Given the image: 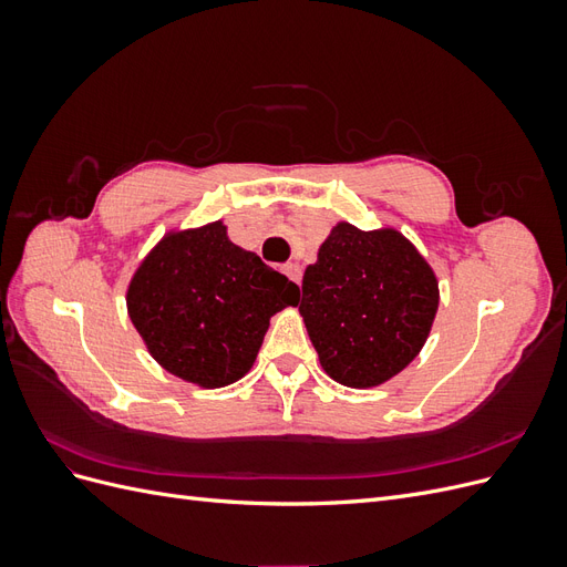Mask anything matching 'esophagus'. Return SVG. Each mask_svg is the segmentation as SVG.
I'll list each match as a JSON object with an SVG mask.
<instances>
[{
	"mask_svg": "<svg viewBox=\"0 0 567 567\" xmlns=\"http://www.w3.org/2000/svg\"><path fill=\"white\" fill-rule=\"evenodd\" d=\"M284 274H286L288 279H293L296 284H300L302 271H300V265H298V262H288V265H284Z\"/></svg>",
	"mask_w": 567,
	"mask_h": 567,
	"instance_id": "34e87169",
	"label": "esophagus"
}]
</instances>
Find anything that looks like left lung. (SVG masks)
Here are the masks:
<instances>
[{
  "label": "left lung",
  "instance_id": "1",
  "mask_svg": "<svg viewBox=\"0 0 567 567\" xmlns=\"http://www.w3.org/2000/svg\"><path fill=\"white\" fill-rule=\"evenodd\" d=\"M437 298L433 269L402 234L340 221L305 269L300 315L323 371L342 385L371 388L419 354Z\"/></svg>",
  "mask_w": 567,
  "mask_h": 567
}]
</instances>
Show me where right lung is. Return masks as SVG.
<instances>
[{"label":"right lung","instance_id":"add662e5","mask_svg":"<svg viewBox=\"0 0 567 567\" xmlns=\"http://www.w3.org/2000/svg\"><path fill=\"white\" fill-rule=\"evenodd\" d=\"M298 300L300 288L234 246L221 221L165 236L127 290L130 319L148 352L203 388L246 375L269 319Z\"/></svg>","mask_w":567,"mask_h":567}]
</instances>
